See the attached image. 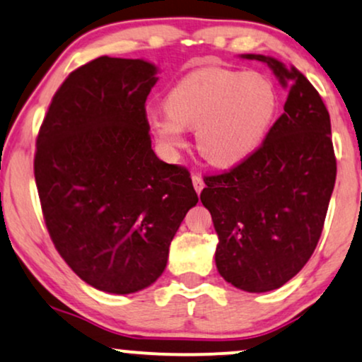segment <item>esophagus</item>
Here are the masks:
<instances>
[{
    "label": "esophagus",
    "instance_id": "1",
    "mask_svg": "<svg viewBox=\"0 0 362 362\" xmlns=\"http://www.w3.org/2000/svg\"><path fill=\"white\" fill-rule=\"evenodd\" d=\"M192 182H194V189H195L197 194H200V192H202V189L205 187L202 175H199V173H194V175H192Z\"/></svg>",
    "mask_w": 362,
    "mask_h": 362
}]
</instances>
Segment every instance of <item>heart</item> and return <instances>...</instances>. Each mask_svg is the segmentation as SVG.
<instances>
[{"instance_id": "obj_1", "label": "heart", "mask_w": 362, "mask_h": 362, "mask_svg": "<svg viewBox=\"0 0 362 362\" xmlns=\"http://www.w3.org/2000/svg\"><path fill=\"white\" fill-rule=\"evenodd\" d=\"M165 113L148 118L167 152L185 145V127L197 128V147L217 167H234L262 144L277 107L276 90L255 71L204 68L168 91Z\"/></svg>"}]
</instances>
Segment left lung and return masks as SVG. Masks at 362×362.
Returning a JSON list of instances; mask_svg holds the SVG:
<instances>
[{"label": "left lung", "instance_id": "1", "mask_svg": "<svg viewBox=\"0 0 362 362\" xmlns=\"http://www.w3.org/2000/svg\"><path fill=\"white\" fill-rule=\"evenodd\" d=\"M287 86L284 113L262 145L228 170L204 177L200 194L212 215L218 272L247 292L291 281L317 247L336 184L331 118L319 91L297 70L264 54Z\"/></svg>", "mask_w": 362, "mask_h": 362}]
</instances>
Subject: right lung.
Returning a JSON list of instances; mask_svg holds the SVG:
<instances>
[{
	"label": "right lung",
	"mask_w": 362,
	"mask_h": 362,
	"mask_svg": "<svg viewBox=\"0 0 362 362\" xmlns=\"http://www.w3.org/2000/svg\"><path fill=\"white\" fill-rule=\"evenodd\" d=\"M144 59L100 57L53 95L36 136L35 180L54 249L95 289L130 294L162 276L199 202L190 172L152 150Z\"/></svg>",
	"instance_id": "obj_1"
}]
</instances>
